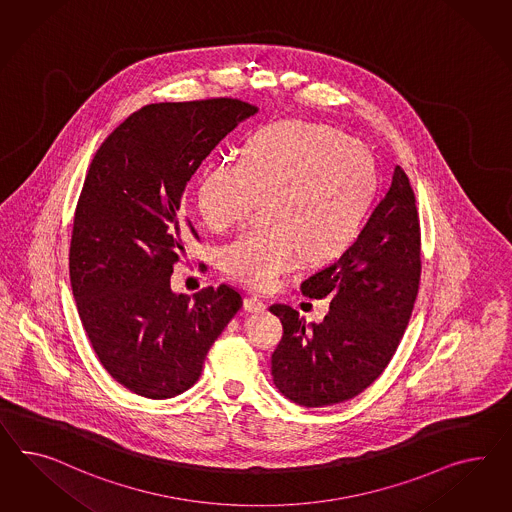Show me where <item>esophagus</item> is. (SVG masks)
<instances>
[{"mask_svg": "<svg viewBox=\"0 0 512 512\" xmlns=\"http://www.w3.org/2000/svg\"><path fill=\"white\" fill-rule=\"evenodd\" d=\"M244 309H246L248 313H264V311H266V304H264L261 298H257V296H248V298L244 300Z\"/></svg>", "mask_w": 512, "mask_h": 512, "instance_id": "obj_1", "label": "esophagus"}]
</instances>
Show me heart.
<instances>
[{"instance_id":"obj_1","label":"heart","mask_w":512,"mask_h":512,"mask_svg":"<svg viewBox=\"0 0 512 512\" xmlns=\"http://www.w3.org/2000/svg\"><path fill=\"white\" fill-rule=\"evenodd\" d=\"M376 188L373 156L335 128L302 121L264 126L240 160L221 158L201 173L195 205L208 229L223 233L264 197L266 225L221 251L223 270L268 291L302 255L311 263L341 255L358 236Z\"/></svg>"}]
</instances>
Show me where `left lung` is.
<instances>
[{"label":"left lung","instance_id":"1","mask_svg":"<svg viewBox=\"0 0 512 512\" xmlns=\"http://www.w3.org/2000/svg\"><path fill=\"white\" fill-rule=\"evenodd\" d=\"M421 276V233L410 180L395 166L391 186L345 253L307 277L300 291L330 298L320 324L289 305L270 311L283 324L272 354L277 389L305 408L360 395L384 373L412 317Z\"/></svg>","mask_w":512,"mask_h":512}]
</instances>
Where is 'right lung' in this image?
I'll return each mask as SVG.
<instances>
[{"label":"right lung","mask_w":512,"mask_h":512,"mask_svg":"<svg viewBox=\"0 0 512 512\" xmlns=\"http://www.w3.org/2000/svg\"><path fill=\"white\" fill-rule=\"evenodd\" d=\"M257 108L233 98L160 102L132 113L100 145L78 199L70 285L104 369L147 399L194 386L207 352L242 307L229 285L171 291L173 264L195 233L188 180Z\"/></svg>","instance_id":"1"}]
</instances>
